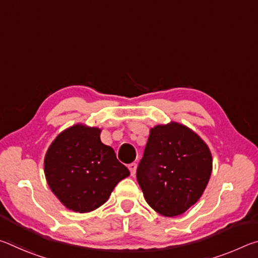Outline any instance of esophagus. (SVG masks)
Returning a JSON list of instances; mask_svg holds the SVG:
<instances>
[{"label": "esophagus", "mask_w": 258, "mask_h": 258, "mask_svg": "<svg viewBox=\"0 0 258 258\" xmlns=\"http://www.w3.org/2000/svg\"><path fill=\"white\" fill-rule=\"evenodd\" d=\"M137 167H138V165L135 163H132V164L128 165V168L131 171V175H132V176H135V174H137Z\"/></svg>", "instance_id": "1"}]
</instances>
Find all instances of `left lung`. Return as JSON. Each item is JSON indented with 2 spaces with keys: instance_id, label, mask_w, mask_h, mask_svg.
<instances>
[{
  "instance_id": "obj_1",
  "label": "left lung",
  "mask_w": 258,
  "mask_h": 258,
  "mask_svg": "<svg viewBox=\"0 0 258 258\" xmlns=\"http://www.w3.org/2000/svg\"><path fill=\"white\" fill-rule=\"evenodd\" d=\"M213 168L204 140L175 123L150 130L137 178L143 196L160 215H181L202 197Z\"/></svg>"
}]
</instances>
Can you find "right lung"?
<instances>
[{
	"instance_id": "right-lung-1",
	"label": "right lung",
	"mask_w": 258,
	"mask_h": 258,
	"mask_svg": "<svg viewBox=\"0 0 258 258\" xmlns=\"http://www.w3.org/2000/svg\"><path fill=\"white\" fill-rule=\"evenodd\" d=\"M100 133L98 127L76 124L61 132L46 151L47 184L71 211L89 213L102 206L117 183L130 175Z\"/></svg>"
}]
</instances>
